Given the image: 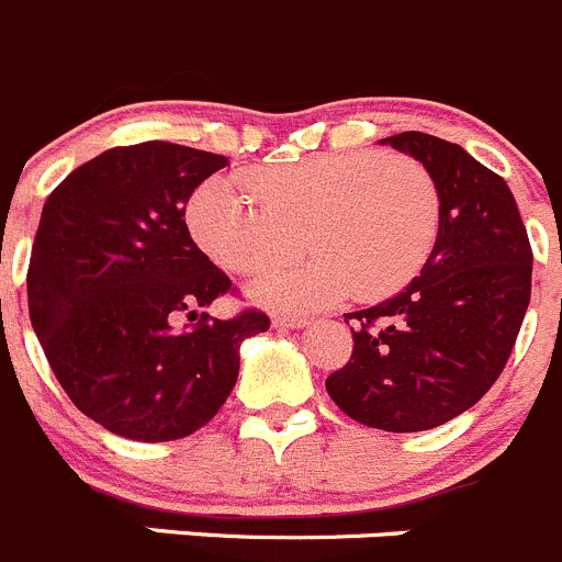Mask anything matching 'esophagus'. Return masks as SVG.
<instances>
[{
  "label": "esophagus",
  "mask_w": 562,
  "mask_h": 562,
  "mask_svg": "<svg viewBox=\"0 0 562 562\" xmlns=\"http://www.w3.org/2000/svg\"><path fill=\"white\" fill-rule=\"evenodd\" d=\"M272 325H276V328L297 330V328H306L308 319L306 317H292V314H278V317H272Z\"/></svg>",
  "instance_id": "1"
}]
</instances>
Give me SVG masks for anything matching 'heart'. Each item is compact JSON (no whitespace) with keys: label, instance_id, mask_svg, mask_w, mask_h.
Wrapping results in <instances>:
<instances>
[{"label":"heart","instance_id":"heart-1","mask_svg":"<svg viewBox=\"0 0 562 562\" xmlns=\"http://www.w3.org/2000/svg\"><path fill=\"white\" fill-rule=\"evenodd\" d=\"M441 198L430 170L405 154H317L301 162L215 176L192 192L187 228L217 267L267 272L250 297L270 308H319L352 295L383 301L425 267Z\"/></svg>","mask_w":562,"mask_h":562}]
</instances>
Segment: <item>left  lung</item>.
Returning a JSON list of instances; mask_svg holds the SVG:
<instances>
[{
    "label": "left lung",
    "instance_id": "1",
    "mask_svg": "<svg viewBox=\"0 0 562 562\" xmlns=\"http://www.w3.org/2000/svg\"><path fill=\"white\" fill-rule=\"evenodd\" d=\"M436 179L438 237L400 295L345 314L352 356L325 381L350 419L389 432L445 425L499 378L530 306L532 250L516 198L469 151L425 132L383 137Z\"/></svg>",
    "mask_w": 562,
    "mask_h": 562
}]
</instances>
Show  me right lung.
I'll return each instance as SVG.
<instances>
[{
    "label": "right lung",
    "mask_w": 562,
    "mask_h": 562,
    "mask_svg": "<svg viewBox=\"0 0 562 562\" xmlns=\"http://www.w3.org/2000/svg\"><path fill=\"white\" fill-rule=\"evenodd\" d=\"M226 157L176 143L110 148L46 198L26 301L71 403L115 436L173 441L221 411L239 345L270 328L261 312L210 319L232 281L192 243L184 206ZM187 313L202 319L178 330Z\"/></svg>",
    "instance_id": "1"
}]
</instances>
